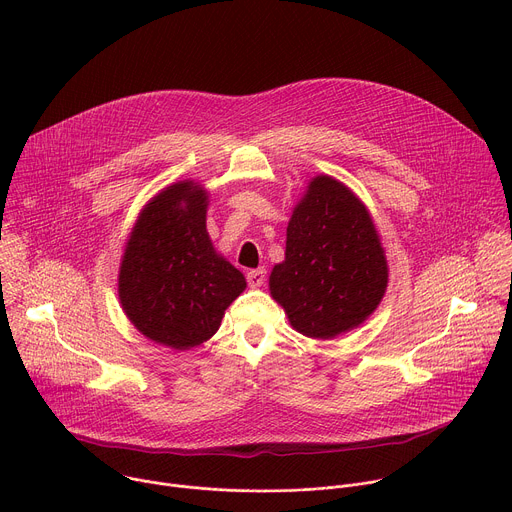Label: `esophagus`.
Returning <instances> with one entry per match:
<instances>
[{"label":"esophagus","instance_id":"esophagus-1","mask_svg":"<svg viewBox=\"0 0 512 512\" xmlns=\"http://www.w3.org/2000/svg\"><path fill=\"white\" fill-rule=\"evenodd\" d=\"M265 277H267V271H265L263 267L247 271V283H249V287H261V285L265 283Z\"/></svg>","mask_w":512,"mask_h":512}]
</instances>
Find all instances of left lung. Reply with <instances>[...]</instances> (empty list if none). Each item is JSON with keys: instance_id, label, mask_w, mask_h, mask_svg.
<instances>
[{"instance_id": "left-lung-1", "label": "left lung", "mask_w": 512, "mask_h": 512, "mask_svg": "<svg viewBox=\"0 0 512 512\" xmlns=\"http://www.w3.org/2000/svg\"><path fill=\"white\" fill-rule=\"evenodd\" d=\"M389 281L387 257L360 198L316 176L287 225L285 261L269 275L271 298L310 338H334L367 320Z\"/></svg>"}]
</instances>
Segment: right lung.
<instances>
[{
	"instance_id": "obj_1",
	"label": "right lung",
	"mask_w": 512,
	"mask_h": 512,
	"mask_svg": "<svg viewBox=\"0 0 512 512\" xmlns=\"http://www.w3.org/2000/svg\"><path fill=\"white\" fill-rule=\"evenodd\" d=\"M208 192L176 182L139 212L119 267V302L150 340L188 350L221 326L247 281L206 231Z\"/></svg>"
}]
</instances>
